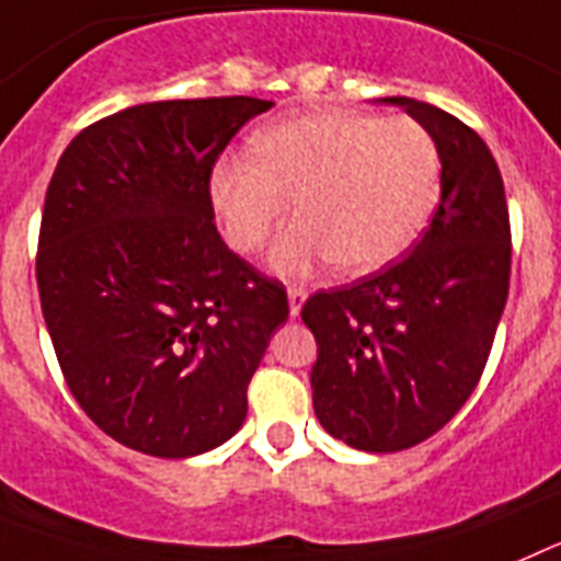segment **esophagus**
Segmentation results:
<instances>
[{
    "instance_id": "obj_1",
    "label": "esophagus",
    "mask_w": 561,
    "mask_h": 561,
    "mask_svg": "<svg viewBox=\"0 0 561 561\" xmlns=\"http://www.w3.org/2000/svg\"><path fill=\"white\" fill-rule=\"evenodd\" d=\"M305 301H308V290H305V287H290V290H287V305H290V316H294V319L301 313Z\"/></svg>"
}]
</instances>
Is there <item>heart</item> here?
<instances>
[{
    "label": "heart",
    "mask_w": 561,
    "mask_h": 561,
    "mask_svg": "<svg viewBox=\"0 0 561 561\" xmlns=\"http://www.w3.org/2000/svg\"><path fill=\"white\" fill-rule=\"evenodd\" d=\"M251 154L214 165L211 206L226 240L251 253L296 197L299 217L267 256L290 279L335 260L355 274L383 267L415 240L440 186L437 144L412 118L301 112L262 126Z\"/></svg>",
    "instance_id": "b5f03b06"
}]
</instances>
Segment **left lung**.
I'll return each instance as SVG.
<instances>
[{
	"instance_id": "left-lung-1",
	"label": "left lung",
	"mask_w": 561,
	"mask_h": 561,
	"mask_svg": "<svg viewBox=\"0 0 561 561\" xmlns=\"http://www.w3.org/2000/svg\"><path fill=\"white\" fill-rule=\"evenodd\" d=\"M381 101L437 144V211L403 262L301 308L319 353L316 417L362 451L409 449L457 415L489 362L511 276L505 188L483 138L423 101Z\"/></svg>"
}]
</instances>
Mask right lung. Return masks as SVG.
<instances>
[{
	"label": "right lung",
	"instance_id": "1",
	"mask_svg": "<svg viewBox=\"0 0 561 561\" xmlns=\"http://www.w3.org/2000/svg\"><path fill=\"white\" fill-rule=\"evenodd\" d=\"M271 101H154L78 133L42 214L36 279L67 387L112 440L194 457L240 432L287 321L279 282L228 251L211 165Z\"/></svg>",
	"mask_w": 561,
	"mask_h": 561
}]
</instances>
